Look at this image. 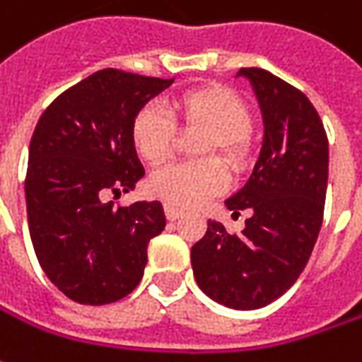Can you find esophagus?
Returning a JSON list of instances; mask_svg holds the SVG:
<instances>
[{
    "label": "esophagus",
    "mask_w": 362,
    "mask_h": 362,
    "mask_svg": "<svg viewBox=\"0 0 362 362\" xmlns=\"http://www.w3.org/2000/svg\"><path fill=\"white\" fill-rule=\"evenodd\" d=\"M164 212H165V218H168V221H176V218H180L182 214H184V211H182V209H178V206H172V204H165Z\"/></svg>",
    "instance_id": "obj_1"
}]
</instances>
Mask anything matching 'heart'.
<instances>
[{
	"mask_svg": "<svg viewBox=\"0 0 362 362\" xmlns=\"http://www.w3.org/2000/svg\"><path fill=\"white\" fill-rule=\"evenodd\" d=\"M176 127L204 132L197 156L216 153L235 172L251 164V109L228 87L204 85L184 90L170 101V117L156 105H144L129 125L135 153L150 165L165 162L174 150ZM148 188L165 204L198 206L227 188V172L216 158L170 164L151 174Z\"/></svg>",
	"mask_w": 362,
	"mask_h": 362,
	"instance_id": "obj_1",
	"label": "heart"
}]
</instances>
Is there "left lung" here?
Segmentation results:
<instances>
[{
    "label": "left lung",
    "mask_w": 362,
    "mask_h": 362,
    "mask_svg": "<svg viewBox=\"0 0 362 362\" xmlns=\"http://www.w3.org/2000/svg\"><path fill=\"white\" fill-rule=\"evenodd\" d=\"M259 99L265 137L253 174L225 202L249 211L241 235L209 221L192 245L200 290L235 310L272 304L304 272L322 227L328 184V137L322 119L300 88L263 69H241Z\"/></svg>",
    "instance_id": "left-lung-1"
}]
</instances>
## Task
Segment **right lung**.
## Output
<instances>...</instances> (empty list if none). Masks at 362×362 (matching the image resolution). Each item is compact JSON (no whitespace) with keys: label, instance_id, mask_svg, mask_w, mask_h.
<instances>
[{"label":"right lung","instance_id":"add662e5","mask_svg":"<svg viewBox=\"0 0 362 362\" xmlns=\"http://www.w3.org/2000/svg\"><path fill=\"white\" fill-rule=\"evenodd\" d=\"M174 81L105 69L58 95L30 141L25 206L40 267L76 304L103 306L137 288L162 204L105 202L144 178L129 125Z\"/></svg>","mask_w":362,"mask_h":362}]
</instances>
